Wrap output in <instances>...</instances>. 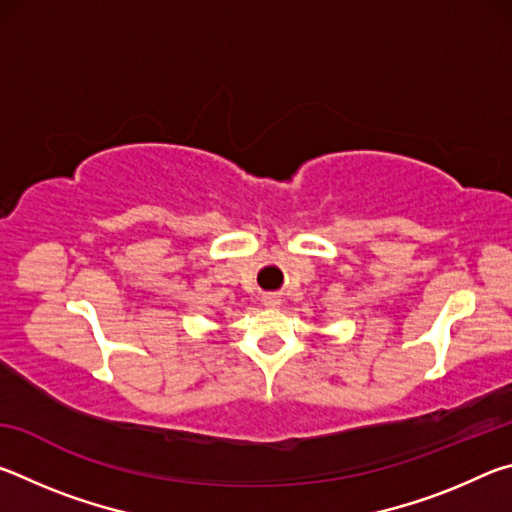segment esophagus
Here are the masks:
<instances>
[{"label":"esophagus","instance_id":"esophagus-1","mask_svg":"<svg viewBox=\"0 0 512 512\" xmlns=\"http://www.w3.org/2000/svg\"><path fill=\"white\" fill-rule=\"evenodd\" d=\"M264 305L266 307H280V298H277V296H266L264 298Z\"/></svg>","mask_w":512,"mask_h":512}]
</instances>
